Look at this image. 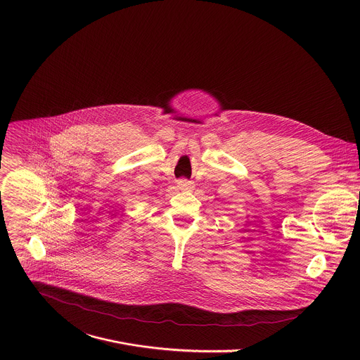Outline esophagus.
I'll return each mask as SVG.
<instances>
[{"instance_id":"34e87169","label":"esophagus","mask_w":360,"mask_h":360,"mask_svg":"<svg viewBox=\"0 0 360 360\" xmlns=\"http://www.w3.org/2000/svg\"><path fill=\"white\" fill-rule=\"evenodd\" d=\"M176 188H178L179 191H188V189H192L193 186H192V182H191V181L179 179V181L176 182Z\"/></svg>"}]
</instances>
